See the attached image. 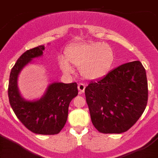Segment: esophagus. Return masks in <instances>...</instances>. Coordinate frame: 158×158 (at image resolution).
Returning <instances> with one entry per match:
<instances>
[{
    "label": "esophagus",
    "mask_w": 158,
    "mask_h": 158,
    "mask_svg": "<svg viewBox=\"0 0 158 158\" xmlns=\"http://www.w3.org/2000/svg\"><path fill=\"white\" fill-rule=\"evenodd\" d=\"M85 85L83 83H80L78 85V90H79V93H82L85 91Z\"/></svg>",
    "instance_id": "34e87169"
}]
</instances>
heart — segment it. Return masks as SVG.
<instances>
[{"instance_id":"obj_1","label":"heart","mask_w":158,"mask_h":158,"mask_svg":"<svg viewBox=\"0 0 158 158\" xmlns=\"http://www.w3.org/2000/svg\"><path fill=\"white\" fill-rule=\"evenodd\" d=\"M66 59L60 60L64 72L70 73L73 66L80 69L82 76L89 80H97L109 73L115 62V52L103 42H82L73 43L65 51Z\"/></svg>"}]
</instances>
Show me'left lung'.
Returning a JSON list of instances; mask_svg holds the SVG:
<instances>
[{
  "instance_id": "obj_1",
  "label": "left lung",
  "mask_w": 158,
  "mask_h": 158,
  "mask_svg": "<svg viewBox=\"0 0 158 158\" xmlns=\"http://www.w3.org/2000/svg\"><path fill=\"white\" fill-rule=\"evenodd\" d=\"M92 123L103 134L127 131L144 112L148 101L146 69L128 62L93 81L85 90Z\"/></svg>"
}]
</instances>
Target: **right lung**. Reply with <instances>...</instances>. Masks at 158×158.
<instances>
[{
    "label": "right lung",
    "mask_w": 158,
    "mask_h": 158,
    "mask_svg": "<svg viewBox=\"0 0 158 158\" xmlns=\"http://www.w3.org/2000/svg\"><path fill=\"white\" fill-rule=\"evenodd\" d=\"M44 46L27 50L18 58L9 77L8 95L9 103L23 125L39 135H56L64 127L68 117L71 100L77 96L76 82L53 83L43 98L37 101H27L22 98L17 89V77L23 67L34 58L41 56Z\"/></svg>",
    "instance_id": "obj_1"
}]
</instances>
